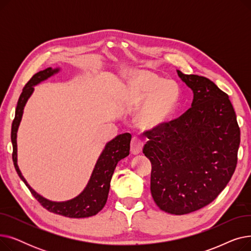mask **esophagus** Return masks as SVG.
<instances>
[{"label": "esophagus", "instance_id": "34e87169", "mask_svg": "<svg viewBox=\"0 0 251 251\" xmlns=\"http://www.w3.org/2000/svg\"><path fill=\"white\" fill-rule=\"evenodd\" d=\"M131 153L132 154H139L143 148V142L138 137H133L131 140Z\"/></svg>", "mask_w": 251, "mask_h": 251}]
</instances>
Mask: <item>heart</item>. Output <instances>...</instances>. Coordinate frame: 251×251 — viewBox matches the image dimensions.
<instances>
[{
  "mask_svg": "<svg viewBox=\"0 0 251 251\" xmlns=\"http://www.w3.org/2000/svg\"><path fill=\"white\" fill-rule=\"evenodd\" d=\"M180 87L171 79L140 71L129 78L120 100L130 108H139L135 121L146 130L160 128L168 123L178 105Z\"/></svg>",
  "mask_w": 251,
  "mask_h": 251,
  "instance_id": "1",
  "label": "heart"
}]
</instances>
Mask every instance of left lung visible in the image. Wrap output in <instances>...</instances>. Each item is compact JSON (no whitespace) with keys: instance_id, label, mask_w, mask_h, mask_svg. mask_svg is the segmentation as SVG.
<instances>
[{"instance_id":"1","label":"left lung","mask_w":251,"mask_h":251,"mask_svg":"<svg viewBox=\"0 0 251 251\" xmlns=\"http://www.w3.org/2000/svg\"><path fill=\"white\" fill-rule=\"evenodd\" d=\"M177 73L193 91L191 108L147 131L143 153L151 163L156 205L185 215L209 204L227 186L237 165L240 129L227 94L208 78Z\"/></svg>"}]
</instances>
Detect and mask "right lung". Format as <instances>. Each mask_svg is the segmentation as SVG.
<instances>
[{
	"mask_svg": "<svg viewBox=\"0 0 251 251\" xmlns=\"http://www.w3.org/2000/svg\"><path fill=\"white\" fill-rule=\"evenodd\" d=\"M59 71V68L51 69L50 67L43 71H39L36 74H34L30 80L24 86L17 102L15 118L12 123V159L13 163H14L16 172L20 179L25 183V185L28 187L32 195L35 197V200L46 209H48L49 212L68 218H87L95 216L99 212H100L105 202H107L108 194L110 190V183L112 176L114 174L115 168L119 161H121L129 154L131 134H120L105 144L103 151H101L100 157L97 161L95 169L92 171V174L90 176L86 187L80 194L74 197V199L66 201H51L35 192L30 187L27 181H26L25 178L22 176L21 171L19 170L17 164V131L21 122L25 104L34 90L33 86L38 84L39 82L46 80V79L58 73Z\"/></svg>",
	"mask_w": 251,
	"mask_h": 251,
	"instance_id": "1",
	"label": "right lung"
}]
</instances>
